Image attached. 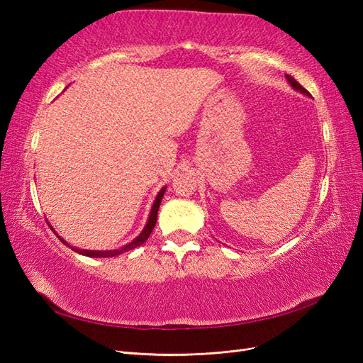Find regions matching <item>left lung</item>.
Instances as JSON below:
<instances>
[{
  "label": "left lung",
  "mask_w": 363,
  "mask_h": 363,
  "mask_svg": "<svg viewBox=\"0 0 363 363\" xmlns=\"http://www.w3.org/2000/svg\"><path fill=\"white\" fill-rule=\"evenodd\" d=\"M286 79H288V82L291 83V86L294 87V89L295 91H300V92H303V94H307V95H309V92H307L306 89H304V87L298 83V82H296L295 79H294V77H291V75H286Z\"/></svg>",
  "instance_id": "left-lung-1"
}]
</instances>
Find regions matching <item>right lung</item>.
<instances>
[{
	"label": "right lung",
	"instance_id": "obj_1",
	"mask_svg": "<svg viewBox=\"0 0 363 363\" xmlns=\"http://www.w3.org/2000/svg\"><path fill=\"white\" fill-rule=\"evenodd\" d=\"M164 189H167V188H163V189L159 192V195H157V199H156L155 204H152L151 213H150V218H148V223H147L145 228L142 230V233H140V235L133 240V242H130L128 245L123 247L121 250H113V251H91V250H80V248H74V247L68 245V244L65 242V240H63L60 236H57V238H60L62 242H63V244H67L68 247H71L75 252H80V255L87 256V257H115V256L123 255V252H127V251H130V250H133V248H136V247L142 245V244H144L145 240L150 238V235H151V232H152V228H155L156 221H157V212H159V206H160L162 199H163Z\"/></svg>",
	"mask_w": 363,
	"mask_h": 363
}]
</instances>
